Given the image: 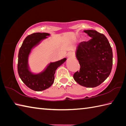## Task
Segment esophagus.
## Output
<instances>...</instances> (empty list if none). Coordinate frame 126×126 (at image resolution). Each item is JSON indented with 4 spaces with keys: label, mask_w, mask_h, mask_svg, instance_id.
<instances>
[{
    "label": "esophagus",
    "mask_w": 126,
    "mask_h": 126,
    "mask_svg": "<svg viewBox=\"0 0 126 126\" xmlns=\"http://www.w3.org/2000/svg\"><path fill=\"white\" fill-rule=\"evenodd\" d=\"M75 56V54L73 52H69L67 54V57L68 58H73Z\"/></svg>",
    "instance_id": "1"
}]
</instances>
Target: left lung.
I'll use <instances>...</instances> for the list:
<instances>
[{
    "instance_id": "1",
    "label": "left lung",
    "mask_w": 126,
    "mask_h": 126,
    "mask_svg": "<svg viewBox=\"0 0 126 126\" xmlns=\"http://www.w3.org/2000/svg\"><path fill=\"white\" fill-rule=\"evenodd\" d=\"M91 38L80 43L76 57L80 68L73 75L75 81L86 88L100 85L110 74L112 67V51L104 35L93 30H84Z\"/></svg>"
}]
</instances>
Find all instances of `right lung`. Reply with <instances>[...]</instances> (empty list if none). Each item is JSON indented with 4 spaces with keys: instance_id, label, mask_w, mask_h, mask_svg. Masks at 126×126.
<instances>
[{
    "instance_id": "add662e5",
    "label": "right lung",
    "mask_w": 126,
    "mask_h": 126,
    "mask_svg": "<svg viewBox=\"0 0 126 126\" xmlns=\"http://www.w3.org/2000/svg\"><path fill=\"white\" fill-rule=\"evenodd\" d=\"M47 33L36 32L25 38L19 49L18 54L17 71L21 80L28 88L34 91H40L49 88L54 82V74L59 66L67 60L65 58L51 62L45 69L38 73H33L30 69L29 58L32 49L47 38Z\"/></svg>"
}]
</instances>
